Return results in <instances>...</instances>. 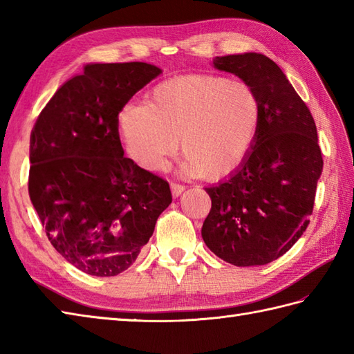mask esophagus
I'll use <instances>...</instances> for the list:
<instances>
[{
  "instance_id": "1",
  "label": "esophagus",
  "mask_w": 354,
  "mask_h": 354,
  "mask_svg": "<svg viewBox=\"0 0 354 354\" xmlns=\"http://www.w3.org/2000/svg\"><path fill=\"white\" fill-rule=\"evenodd\" d=\"M170 190H171L173 198H178V196H181L183 192L185 190V187H184V185H181V184L171 183V184H170Z\"/></svg>"
}]
</instances>
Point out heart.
Listing matches in <instances>:
<instances>
[{
	"label": "heart",
	"mask_w": 354,
	"mask_h": 354,
	"mask_svg": "<svg viewBox=\"0 0 354 354\" xmlns=\"http://www.w3.org/2000/svg\"><path fill=\"white\" fill-rule=\"evenodd\" d=\"M265 106L245 80L217 74H184L158 84L146 104L127 103L118 127L131 160L147 171L164 169L181 147L185 175L222 181L251 155Z\"/></svg>",
	"instance_id": "1"
}]
</instances>
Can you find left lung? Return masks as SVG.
<instances>
[{
  "instance_id": "left-lung-1",
  "label": "left lung",
  "mask_w": 354,
  "mask_h": 354,
  "mask_svg": "<svg viewBox=\"0 0 354 354\" xmlns=\"http://www.w3.org/2000/svg\"><path fill=\"white\" fill-rule=\"evenodd\" d=\"M213 65L257 89L265 117L242 167L205 189L212 209L202 239L231 265H266L288 252L309 225L322 171L317 126L280 66L265 55L217 56Z\"/></svg>"
}]
</instances>
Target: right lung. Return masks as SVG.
<instances>
[{
	"label": "right lung",
	"mask_w": 354,
	"mask_h": 354,
	"mask_svg": "<svg viewBox=\"0 0 354 354\" xmlns=\"http://www.w3.org/2000/svg\"><path fill=\"white\" fill-rule=\"evenodd\" d=\"M160 74L146 62L88 64L30 135V201L55 250L85 274L133 265L171 202L169 183L123 156L118 135L120 109Z\"/></svg>",
	"instance_id": "obj_1"
}]
</instances>
